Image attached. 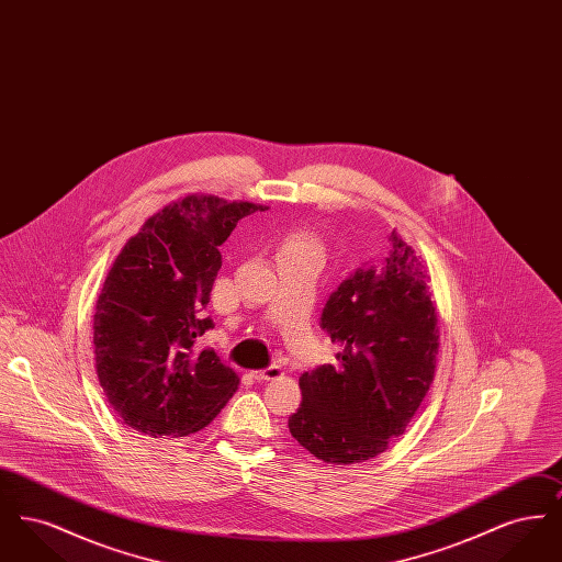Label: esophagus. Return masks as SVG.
<instances>
[{
    "instance_id": "obj_1",
    "label": "esophagus",
    "mask_w": 562,
    "mask_h": 562,
    "mask_svg": "<svg viewBox=\"0 0 562 562\" xmlns=\"http://www.w3.org/2000/svg\"><path fill=\"white\" fill-rule=\"evenodd\" d=\"M282 374V369L278 367V364H269L266 369H261V371H255L252 376L257 379V381H268V379H278Z\"/></svg>"
}]
</instances>
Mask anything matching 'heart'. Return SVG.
<instances>
[{"label": "heart", "mask_w": 562, "mask_h": 562, "mask_svg": "<svg viewBox=\"0 0 562 562\" xmlns=\"http://www.w3.org/2000/svg\"><path fill=\"white\" fill-rule=\"evenodd\" d=\"M284 250H293V252H314V255H321V246L310 238H303V236H296L293 240L289 241L284 246Z\"/></svg>", "instance_id": "b5f03b06"}]
</instances>
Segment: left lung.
Returning a JSON list of instances; mask_svg holds the SVG:
<instances>
[{
  "mask_svg": "<svg viewBox=\"0 0 562 562\" xmlns=\"http://www.w3.org/2000/svg\"><path fill=\"white\" fill-rule=\"evenodd\" d=\"M379 263H364L328 294L322 330L333 364L299 376L294 440L326 463H360L404 434L434 381L438 316L428 273L396 232Z\"/></svg>",
  "mask_w": 562,
  "mask_h": 562,
  "instance_id": "8db88e82",
  "label": "left lung"
}]
</instances>
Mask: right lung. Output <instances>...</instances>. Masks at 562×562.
Segmentation results:
<instances>
[{
	"label": "right lung",
	"instance_id": "1",
	"mask_svg": "<svg viewBox=\"0 0 562 562\" xmlns=\"http://www.w3.org/2000/svg\"><path fill=\"white\" fill-rule=\"evenodd\" d=\"M259 209L188 195L147 218L117 255L97 301L94 353L126 426L154 438L188 436L236 392V371L195 341L214 326L204 310L223 263L218 246Z\"/></svg>",
	"mask_w": 562,
	"mask_h": 562
}]
</instances>
